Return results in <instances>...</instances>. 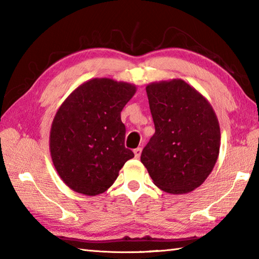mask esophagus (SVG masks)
Returning a JSON list of instances; mask_svg holds the SVG:
<instances>
[{"label": "esophagus", "mask_w": 259, "mask_h": 259, "mask_svg": "<svg viewBox=\"0 0 259 259\" xmlns=\"http://www.w3.org/2000/svg\"><path fill=\"white\" fill-rule=\"evenodd\" d=\"M134 153H135V157H137V159H139L140 154H142V148H140V147L136 148V150H134Z\"/></svg>", "instance_id": "obj_1"}]
</instances>
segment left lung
<instances>
[{
	"instance_id": "8db88e82",
	"label": "left lung",
	"mask_w": 259,
	"mask_h": 259,
	"mask_svg": "<svg viewBox=\"0 0 259 259\" xmlns=\"http://www.w3.org/2000/svg\"><path fill=\"white\" fill-rule=\"evenodd\" d=\"M146 93L155 134L140 161L161 190L191 192L216 164L221 146L216 114L207 99L183 80L151 83Z\"/></svg>"
}]
</instances>
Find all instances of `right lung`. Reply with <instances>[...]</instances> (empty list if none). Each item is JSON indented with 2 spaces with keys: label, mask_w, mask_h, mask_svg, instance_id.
<instances>
[{
  "label": "right lung",
  "mask_w": 259,
  "mask_h": 259,
  "mask_svg": "<svg viewBox=\"0 0 259 259\" xmlns=\"http://www.w3.org/2000/svg\"><path fill=\"white\" fill-rule=\"evenodd\" d=\"M136 87L94 78L73 91L57 112L50 152L57 172L73 191L97 195L113 185L134 152L124 146L121 111Z\"/></svg>",
  "instance_id": "add662e5"
}]
</instances>
